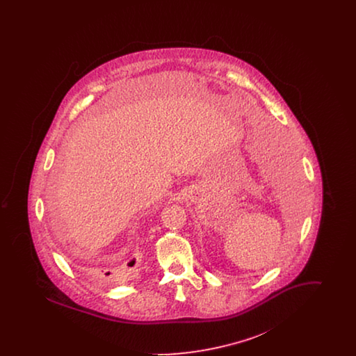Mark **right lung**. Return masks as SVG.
<instances>
[{
  "mask_svg": "<svg viewBox=\"0 0 356 356\" xmlns=\"http://www.w3.org/2000/svg\"><path fill=\"white\" fill-rule=\"evenodd\" d=\"M136 264V259H132L129 263H128V267H134ZM105 276H113V273L111 271L105 272Z\"/></svg>",
  "mask_w": 356,
  "mask_h": 356,
  "instance_id": "obj_1",
  "label": "right lung"
}]
</instances>
